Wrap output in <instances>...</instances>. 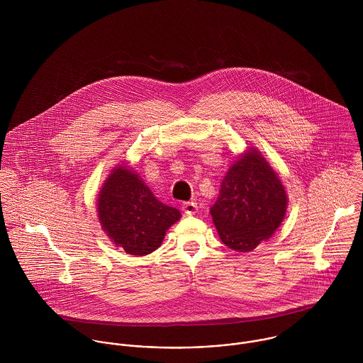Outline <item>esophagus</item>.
Instances as JSON below:
<instances>
[{
  "label": "esophagus",
  "instance_id": "1",
  "mask_svg": "<svg viewBox=\"0 0 363 363\" xmlns=\"http://www.w3.org/2000/svg\"><path fill=\"white\" fill-rule=\"evenodd\" d=\"M197 203H184L183 204V211H184V213H187V215H194L196 212H197Z\"/></svg>",
  "mask_w": 363,
  "mask_h": 363
}]
</instances>
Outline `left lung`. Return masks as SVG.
I'll use <instances>...</instances> for the list:
<instances>
[{"mask_svg": "<svg viewBox=\"0 0 363 363\" xmlns=\"http://www.w3.org/2000/svg\"><path fill=\"white\" fill-rule=\"evenodd\" d=\"M286 206L278 174L257 150L249 148L229 167L211 215L223 245L245 253L272 236Z\"/></svg>", "mask_w": 363, "mask_h": 363, "instance_id": "left-lung-1", "label": "left lung"}]
</instances>
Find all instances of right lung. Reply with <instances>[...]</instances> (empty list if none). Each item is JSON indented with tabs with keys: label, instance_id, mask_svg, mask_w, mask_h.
<instances>
[{
	"label": "right lung",
	"instance_id": "obj_1",
	"mask_svg": "<svg viewBox=\"0 0 363 363\" xmlns=\"http://www.w3.org/2000/svg\"><path fill=\"white\" fill-rule=\"evenodd\" d=\"M98 215L108 239L133 256L155 252L166 230L182 218L177 208L160 203L128 166H117L106 179Z\"/></svg>",
	"mask_w": 363,
	"mask_h": 363
}]
</instances>
